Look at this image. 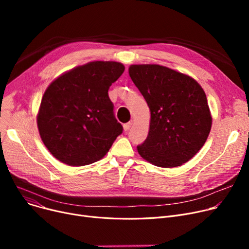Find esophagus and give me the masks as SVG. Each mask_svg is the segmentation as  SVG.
Returning <instances> with one entry per match:
<instances>
[{
  "label": "esophagus",
  "instance_id": "1",
  "mask_svg": "<svg viewBox=\"0 0 249 249\" xmlns=\"http://www.w3.org/2000/svg\"><path fill=\"white\" fill-rule=\"evenodd\" d=\"M131 125H132V123L131 122H128V123H125L124 125H123V128H124V131L125 132H127L128 130L131 128Z\"/></svg>",
  "mask_w": 249,
  "mask_h": 249
}]
</instances>
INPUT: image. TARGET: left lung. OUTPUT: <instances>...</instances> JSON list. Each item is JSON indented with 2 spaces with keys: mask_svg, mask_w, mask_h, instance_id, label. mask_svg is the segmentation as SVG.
I'll return each instance as SVG.
<instances>
[{
  "mask_svg": "<svg viewBox=\"0 0 249 249\" xmlns=\"http://www.w3.org/2000/svg\"><path fill=\"white\" fill-rule=\"evenodd\" d=\"M129 75L150 110L149 132L138 153L160 167L189 161L205 144L212 125L201 86L159 64L131 65Z\"/></svg>",
  "mask_w": 249,
  "mask_h": 249,
  "instance_id": "obj_1",
  "label": "left lung"
}]
</instances>
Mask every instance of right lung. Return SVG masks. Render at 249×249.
Returning <instances> with one entry per match:
<instances>
[{"label":"right lung","mask_w":249,"mask_h":249,"mask_svg":"<svg viewBox=\"0 0 249 249\" xmlns=\"http://www.w3.org/2000/svg\"><path fill=\"white\" fill-rule=\"evenodd\" d=\"M124 70L115 61L89 62L47 88L37 125L44 145L59 161L71 166L96 162L122 134L108 90Z\"/></svg>","instance_id":"1"}]
</instances>
